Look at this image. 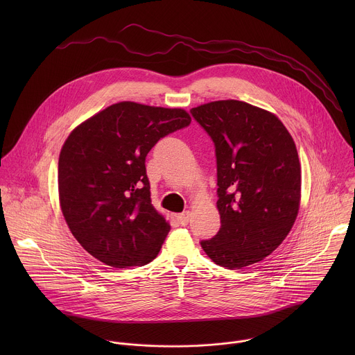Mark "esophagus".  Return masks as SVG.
I'll return each instance as SVG.
<instances>
[{"label":"esophagus","mask_w":355,"mask_h":355,"mask_svg":"<svg viewBox=\"0 0 355 355\" xmlns=\"http://www.w3.org/2000/svg\"><path fill=\"white\" fill-rule=\"evenodd\" d=\"M176 217H178L179 224H182V225H187V224H189V220H190V211H183V213L178 214Z\"/></svg>","instance_id":"1"}]
</instances>
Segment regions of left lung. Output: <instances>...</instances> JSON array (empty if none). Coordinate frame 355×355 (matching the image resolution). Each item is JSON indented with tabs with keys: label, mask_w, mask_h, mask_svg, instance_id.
<instances>
[{
	"label": "left lung",
	"mask_w": 355,
	"mask_h": 355,
	"mask_svg": "<svg viewBox=\"0 0 355 355\" xmlns=\"http://www.w3.org/2000/svg\"><path fill=\"white\" fill-rule=\"evenodd\" d=\"M190 113L211 138L217 162L221 227L201 246L228 269L262 261L298 216L301 164L294 139L273 113L246 102H209Z\"/></svg>",
	"instance_id": "1"
}]
</instances>
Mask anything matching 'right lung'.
I'll list each match as a JSON object with an SVG mask.
<instances>
[{
	"label": "right lung",
	"mask_w": 355,
	"mask_h": 355,
	"mask_svg": "<svg viewBox=\"0 0 355 355\" xmlns=\"http://www.w3.org/2000/svg\"><path fill=\"white\" fill-rule=\"evenodd\" d=\"M190 123L183 109L124 101L71 132L58 158V196L87 253L113 268L157 257L171 227L153 207L145 161L161 138Z\"/></svg>",
	"instance_id": "obj_1"
}]
</instances>
